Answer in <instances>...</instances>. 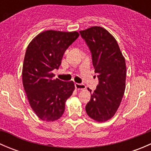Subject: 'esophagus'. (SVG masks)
<instances>
[{"instance_id":"esophagus-1","label":"esophagus","mask_w":151,"mask_h":151,"mask_svg":"<svg viewBox=\"0 0 151 151\" xmlns=\"http://www.w3.org/2000/svg\"><path fill=\"white\" fill-rule=\"evenodd\" d=\"M74 86H75L76 89L77 90H83L85 89V88H86V86L83 83H75Z\"/></svg>"}]
</instances>
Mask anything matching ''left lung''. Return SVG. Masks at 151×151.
Wrapping results in <instances>:
<instances>
[{"mask_svg":"<svg viewBox=\"0 0 151 151\" xmlns=\"http://www.w3.org/2000/svg\"><path fill=\"white\" fill-rule=\"evenodd\" d=\"M80 33L89 47L99 78V84L91 93L85 110L96 121H106L114 116L124 94L125 58L117 41L106 29L94 26L81 30ZM88 91L91 92V90Z\"/></svg>","mask_w":151,"mask_h":151,"instance_id":"obj_1","label":"left lung"}]
</instances>
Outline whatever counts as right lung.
<instances>
[{
    "label": "right lung",
    "instance_id": "right-lung-1",
    "mask_svg": "<svg viewBox=\"0 0 151 151\" xmlns=\"http://www.w3.org/2000/svg\"><path fill=\"white\" fill-rule=\"evenodd\" d=\"M77 31L46 30L39 33L27 48L22 66V83L30 106L43 121L62 116L65 102L74 90L73 81L55 79L65 51L79 37Z\"/></svg>",
    "mask_w": 151,
    "mask_h": 151
}]
</instances>
